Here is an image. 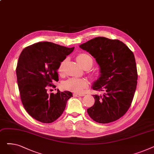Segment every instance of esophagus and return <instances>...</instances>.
I'll list each match as a JSON object with an SVG mask.
<instances>
[{"label": "esophagus", "instance_id": "34e87169", "mask_svg": "<svg viewBox=\"0 0 154 154\" xmlns=\"http://www.w3.org/2000/svg\"><path fill=\"white\" fill-rule=\"evenodd\" d=\"M74 97H82V96H84L85 95L84 94H74Z\"/></svg>", "mask_w": 154, "mask_h": 154}]
</instances>
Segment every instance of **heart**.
Wrapping results in <instances>:
<instances>
[{"mask_svg":"<svg viewBox=\"0 0 154 154\" xmlns=\"http://www.w3.org/2000/svg\"><path fill=\"white\" fill-rule=\"evenodd\" d=\"M76 59L77 62L81 65V66L85 69H91L93 66L94 60L92 57L87 54H79L76 57ZM64 63L65 60H63L59 64L58 67V72L59 74H62L63 72ZM92 75L94 76L96 75V73L94 72ZM88 82L86 79L76 77L70 78L62 84V86L65 89L77 93L81 92L85 88L88 86Z\"/></svg>","mask_w":154,"mask_h":154,"instance_id":"b5f03b06","label":"heart"}]
</instances>
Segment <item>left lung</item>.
I'll return each mask as SVG.
<instances>
[{
	"label": "left lung",
	"instance_id": "obj_1",
	"mask_svg": "<svg viewBox=\"0 0 154 154\" xmlns=\"http://www.w3.org/2000/svg\"><path fill=\"white\" fill-rule=\"evenodd\" d=\"M89 52L100 67V76L92 88L104 92L94 95L95 103L87 109L95 122L107 124L122 117L130 108L137 84L134 55L124 43L98 37L80 45Z\"/></svg>",
	"mask_w": 154,
	"mask_h": 154
}]
</instances>
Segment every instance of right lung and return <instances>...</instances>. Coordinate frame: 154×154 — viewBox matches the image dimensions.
Wrapping results in <instances>:
<instances>
[{
  "instance_id": "obj_1",
  "label": "right lung",
  "mask_w": 154,
  "mask_h": 154,
  "mask_svg": "<svg viewBox=\"0 0 154 154\" xmlns=\"http://www.w3.org/2000/svg\"><path fill=\"white\" fill-rule=\"evenodd\" d=\"M74 49L49 42H40L22 51L16 67L17 84L24 109L40 122H54L63 113L69 91L47 93V88H55L52 81L59 80L60 63Z\"/></svg>"
}]
</instances>
